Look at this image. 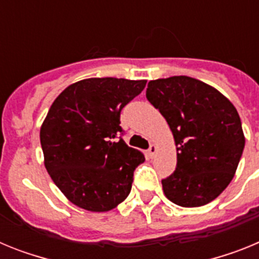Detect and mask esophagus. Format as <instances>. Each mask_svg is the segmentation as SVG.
I'll return each instance as SVG.
<instances>
[{
  "label": "esophagus",
  "instance_id": "esophagus-1",
  "mask_svg": "<svg viewBox=\"0 0 259 259\" xmlns=\"http://www.w3.org/2000/svg\"><path fill=\"white\" fill-rule=\"evenodd\" d=\"M155 153H157V145L152 144V145L149 146V149H148V157L153 158L155 155Z\"/></svg>",
  "mask_w": 259,
  "mask_h": 259
}]
</instances>
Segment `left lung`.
<instances>
[{
    "label": "left lung",
    "mask_w": 259,
    "mask_h": 259,
    "mask_svg": "<svg viewBox=\"0 0 259 259\" xmlns=\"http://www.w3.org/2000/svg\"><path fill=\"white\" fill-rule=\"evenodd\" d=\"M146 98L164 116L176 145V170L162 180L164 196L183 207L211 202L233 179L245 145L236 107L189 76L152 80Z\"/></svg>",
    "instance_id": "1"
}]
</instances>
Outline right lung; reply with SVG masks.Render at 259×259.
Wrapping results in <instances>:
<instances>
[{"instance_id":"1","label":"right lung","mask_w":259,"mask_h":259,"mask_svg":"<svg viewBox=\"0 0 259 259\" xmlns=\"http://www.w3.org/2000/svg\"><path fill=\"white\" fill-rule=\"evenodd\" d=\"M146 80L91 77L54 100L40 130L44 163L68 201L104 212L127 198L134 171L145 161L120 135V111L143 92Z\"/></svg>"}]
</instances>
